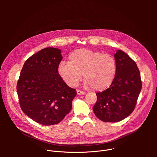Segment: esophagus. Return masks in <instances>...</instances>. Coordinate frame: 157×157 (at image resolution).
Instances as JSON below:
<instances>
[{
	"label": "esophagus",
	"instance_id": "1",
	"mask_svg": "<svg viewBox=\"0 0 157 157\" xmlns=\"http://www.w3.org/2000/svg\"><path fill=\"white\" fill-rule=\"evenodd\" d=\"M76 92H77V94H78V95H83V94H85V92H84V91H80V90H79V89H77Z\"/></svg>",
	"mask_w": 157,
	"mask_h": 157
}]
</instances>
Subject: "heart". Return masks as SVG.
I'll return each instance as SVG.
<instances>
[{
  "mask_svg": "<svg viewBox=\"0 0 157 157\" xmlns=\"http://www.w3.org/2000/svg\"><path fill=\"white\" fill-rule=\"evenodd\" d=\"M116 71V61L113 56L89 49L73 52L69 55L68 62L62 61L58 67V74L68 86H76L82 73L85 86H91L99 91L112 84Z\"/></svg>",
  "mask_w": 157,
  "mask_h": 157,
  "instance_id": "heart-1",
  "label": "heart"
}]
</instances>
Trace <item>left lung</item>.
I'll use <instances>...</instances> for the list:
<instances>
[{
  "instance_id": "1",
  "label": "left lung",
  "mask_w": 157,
  "mask_h": 157,
  "mask_svg": "<svg viewBox=\"0 0 157 157\" xmlns=\"http://www.w3.org/2000/svg\"><path fill=\"white\" fill-rule=\"evenodd\" d=\"M117 71L110 87L96 93L94 114L105 122H116L128 117L135 109L142 89L139 70L127 54L117 50L114 55Z\"/></svg>"
}]
</instances>
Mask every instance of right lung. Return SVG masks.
Returning <instances> with one entry per match:
<instances>
[{
  "instance_id": "right-lung-1",
  "label": "right lung",
  "mask_w": 157,
  "mask_h": 157,
  "mask_svg": "<svg viewBox=\"0 0 157 157\" xmlns=\"http://www.w3.org/2000/svg\"><path fill=\"white\" fill-rule=\"evenodd\" d=\"M61 50L45 48L25 62L17 84L20 106L30 118L42 125L60 122L72 108L76 90L58 72Z\"/></svg>"
}]
</instances>
